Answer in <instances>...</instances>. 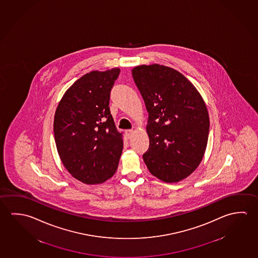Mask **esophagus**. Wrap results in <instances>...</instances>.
<instances>
[{
	"label": "esophagus",
	"mask_w": 258,
	"mask_h": 258,
	"mask_svg": "<svg viewBox=\"0 0 258 258\" xmlns=\"http://www.w3.org/2000/svg\"><path fill=\"white\" fill-rule=\"evenodd\" d=\"M133 132H134V131H132V130H127V131H126V136H127V139H131V137H132V134H133Z\"/></svg>",
	"instance_id": "obj_1"
}]
</instances>
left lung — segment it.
<instances>
[{
    "instance_id": "left-lung-1",
    "label": "left lung",
    "mask_w": 258,
    "mask_h": 258,
    "mask_svg": "<svg viewBox=\"0 0 258 258\" xmlns=\"http://www.w3.org/2000/svg\"><path fill=\"white\" fill-rule=\"evenodd\" d=\"M132 76L148 112L144 162L161 181L180 182L204 156L210 130L206 104L195 85L173 68L142 64L132 69Z\"/></svg>"
}]
</instances>
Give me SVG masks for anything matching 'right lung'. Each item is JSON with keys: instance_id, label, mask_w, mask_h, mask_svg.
I'll use <instances>...</instances> for the list:
<instances>
[{"instance_id": "right-lung-1", "label": "right lung", "mask_w": 258, "mask_h": 258, "mask_svg": "<svg viewBox=\"0 0 258 258\" xmlns=\"http://www.w3.org/2000/svg\"><path fill=\"white\" fill-rule=\"evenodd\" d=\"M119 68L82 76L61 99L54 118L55 145L63 166L86 184L107 181L118 168L123 148L110 114V93Z\"/></svg>"}]
</instances>
